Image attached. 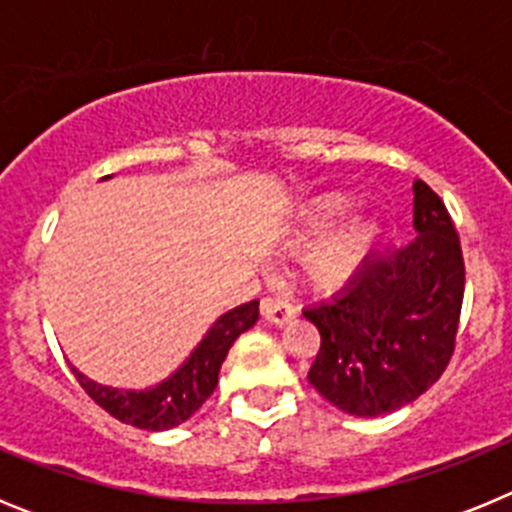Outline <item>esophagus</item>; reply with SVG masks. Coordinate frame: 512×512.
Segmentation results:
<instances>
[{
	"mask_svg": "<svg viewBox=\"0 0 512 512\" xmlns=\"http://www.w3.org/2000/svg\"><path fill=\"white\" fill-rule=\"evenodd\" d=\"M261 315H264V320H269V323L284 325L295 318L297 310L295 305H289V300H282V297H264V300H261Z\"/></svg>",
	"mask_w": 512,
	"mask_h": 512,
	"instance_id": "34e87169",
	"label": "esophagus"
}]
</instances>
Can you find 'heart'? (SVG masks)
Instances as JSON below:
<instances>
[{
  "label": "heart",
  "mask_w": 512,
  "mask_h": 512,
  "mask_svg": "<svg viewBox=\"0 0 512 512\" xmlns=\"http://www.w3.org/2000/svg\"><path fill=\"white\" fill-rule=\"evenodd\" d=\"M351 205H354V200L346 197V194H325V197L312 200L307 205L305 217H302V223H305L302 233H320L333 220L346 215L351 210ZM377 235V220H369V217L351 220V223L338 228L333 235H328L315 248V253L310 256V264H307L312 282L323 289H336L343 282H348V279L354 277V271L359 269L361 261H364L366 253H369V248L374 246Z\"/></svg>",
  "instance_id": "1"
}]
</instances>
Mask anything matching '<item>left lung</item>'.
<instances>
[{"mask_svg": "<svg viewBox=\"0 0 512 512\" xmlns=\"http://www.w3.org/2000/svg\"><path fill=\"white\" fill-rule=\"evenodd\" d=\"M413 225L408 246L374 253L341 295L305 310L320 333L307 379L348 415L400 410L454 356L464 253L449 210L425 182H415Z\"/></svg>", "mask_w": 512, "mask_h": 512, "instance_id": "left-lung-1", "label": "left lung"}]
</instances>
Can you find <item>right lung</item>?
Listing matches in <instances>:
<instances>
[{
	"mask_svg": "<svg viewBox=\"0 0 512 512\" xmlns=\"http://www.w3.org/2000/svg\"><path fill=\"white\" fill-rule=\"evenodd\" d=\"M256 320H259V300L225 312L223 318L212 325L210 333L202 338L200 346L194 348L192 356L184 361L182 369L153 390H112V387L92 382L76 369L71 372L81 384V390L120 423L135 425L143 431H169L174 425L192 418L205 405L207 397L215 392L217 374H220V366H223L230 346Z\"/></svg>",
	"mask_w": 512,
	"mask_h": 512,
	"instance_id": "obj_1",
	"label": "right lung"
}]
</instances>
